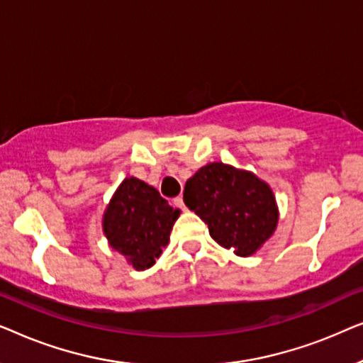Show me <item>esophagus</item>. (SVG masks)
Wrapping results in <instances>:
<instances>
[{
  "instance_id": "obj_1",
  "label": "esophagus",
  "mask_w": 363,
  "mask_h": 363,
  "mask_svg": "<svg viewBox=\"0 0 363 363\" xmlns=\"http://www.w3.org/2000/svg\"><path fill=\"white\" fill-rule=\"evenodd\" d=\"M173 205H175L177 208H180V210H183V211L186 210V206H185V203H183V198L182 196L173 198Z\"/></svg>"
}]
</instances>
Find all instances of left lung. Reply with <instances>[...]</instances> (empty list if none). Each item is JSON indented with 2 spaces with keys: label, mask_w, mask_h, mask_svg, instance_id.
<instances>
[{
  "label": "left lung",
  "mask_w": 363,
  "mask_h": 363,
  "mask_svg": "<svg viewBox=\"0 0 363 363\" xmlns=\"http://www.w3.org/2000/svg\"><path fill=\"white\" fill-rule=\"evenodd\" d=\"M183 201L206 223L218 245L241 257L259 251L279 221L271 186L252 172L223 162L206 163L188 178Z\"/></svg>",
  "instance_id": "left-lung-1"
}]
</instances>
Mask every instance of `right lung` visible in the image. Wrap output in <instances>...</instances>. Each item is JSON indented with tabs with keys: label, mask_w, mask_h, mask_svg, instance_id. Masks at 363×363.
Segmentation results:
<instances>
[{
	"label": "right lung",
	"mask_w": 363,
	"mask_h": 363,
	"mask_svg": "<svg viewBox=\"0 0 363 363\" xmlns=\"http://www.w3.org/2000/svg\"><path fill=\"white\" fill-rule=\"evenodd\" d=\"M178 216L180 210L168 205L155 188L127 177L106 206L102 230L112 250L121 252L133 269L145 271L170 241Z\"/></svg>",
	"instance_id": "add662e5"
}]
</instances>
